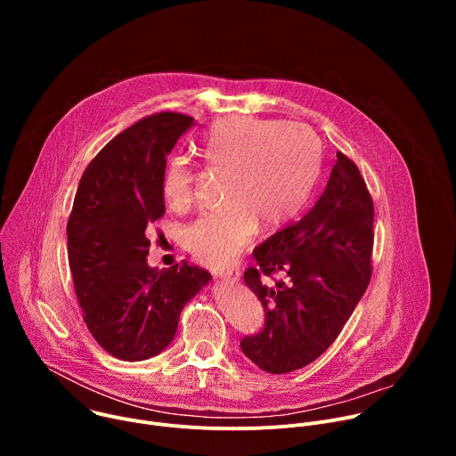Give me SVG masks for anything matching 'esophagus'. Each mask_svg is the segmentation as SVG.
I'll list each match as a JSON object with an SVG mask.
<instances>
[{
  "label": "esophagus",
  "mask_w": 456,
  "mask_h": 456,
  "mask_svg": "<svg viewBox=\"0 0 456 456\" xmlns=\"http://www.w3.org/2000/svg\"><path fill=\"white\" fill-rule=\"evenodd\" d=\"M220 278H222L224 281H229V283H238V281H240V274H238V273H232V271L220 273Z\"/></svg>",
  "instance_id": "obj_1"
}]
</instances>
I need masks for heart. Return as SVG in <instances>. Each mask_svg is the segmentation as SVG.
Masks as SVG:
<instances>
[{"instance_id":"1","label":"heart","mask_w":456,"mask_h":456,"mask_svg":"<svg viewBox=\"0 0 456 456\" xmlns=\"http://www.w3.org/2000/svg\"><path fill=\"white\" fill-rule=\"evenodd\" d=\"M199 153L211 171L224 173L225 206L183 231V243L199 262L227 267L252 241L257 225L276 231L305 206L321 166V142L297 122L227 117L204 135ZM194 173L182 157L166 162L160 192L173 211L192 202Z\"/></svg>"}]
</instances>
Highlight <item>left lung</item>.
Here are the masks:
<instances>
[{"label":"left lung","instance_id":"obj_1","mask_svg":"<svg viewBox=\"0 0 456 456\" xmlns=\"http://www.w3.org/2000/svg\"><path fill=\"white\" fill-rule=\"evenodd\" d=\"M373 202L357 166L338 153L327 189L294 225L252 252L247 287L262 301L265 329L241 352L269 373H287L327 350L362 297L371 276ZM278 273L274 286L262 275Z\"/></svg>","mask_w":456,"mask_h":456}]
</instances>
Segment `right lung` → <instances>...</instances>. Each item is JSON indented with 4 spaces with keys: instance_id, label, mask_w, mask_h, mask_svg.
Listing matches in <instances>:
<instances>
[{
    "instance_id": "add662e5",
    "label": "right lung",
    "mask_w": 456,
    "mask_h": 456,
    "mask_svg": "<svg viewBox=\"0 0 456 456\" xmlns=\"http://www.w3.org/2000/svg\"><path fill=\"white\" fill-rule=\"evenodd\" d=\"M194 118L162 111L124 129L88 164L67 225L69 264L85 322L122 361L159 355L185 303L213 278L189 262L150 267L146 229L166 213V157Z\"/></svg>"
}]
</instances>
